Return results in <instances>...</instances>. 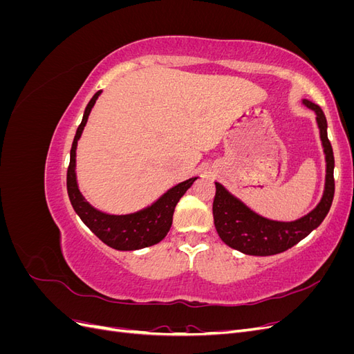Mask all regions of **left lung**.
Segmentation results:
<instances>
[{
  "label": "left lung",
  "mask_w": 354,
  "mask_h": 354,
  "mask_svg": "<svg viewBox=\"0 0 354 354\" xmlns=\"http://www.w3.org/2000/svg\"><path fill=\"white\" fill-rule=\"evenodd\" d=\"M303 103L315 111L320 130L324 152L326 158V181L325 192L319 205L307 216L295 221H274L264 218L250 209L238 198L230 195L220 183H216V196L212 203L214 224L221 241L230 248L248 255H274L292 248L307 234L312 233L325 220L335 194L334 181V152L328 140V124L320 106L310 100Z\"/></svg>",
  "instance_id": "1"
}]
</instances>
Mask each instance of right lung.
Masks as SVG:
<instances>
[{
	"label": "right lung",
	"instance_id": "right-lung-1",
	"mask_svg": "<svg viewBox=\"0 0 354 354\" xmlns=\"http://www.w3.org/2000/svg\"><path fill=\"white\" fill-rule=\"evenodd\" d=\"M102 91H97L85 108L82 121L75 134L72 149H71V162L68 167L66 186L68 195L71 199L75 212L84 221L95 236L104 242L113 250L120 251H134L142 250L146 246H152L162 241L173 224V214L180 198L186 194V190L195 183L198 177L189 178L183 183H178L167 194L160 196L151 207L127 216H111L99 209L93 208L90 203L84 199L77 185V174H75V156H77V145L85 124H87L88 115L93 106L97 100Z\"/></svg>",
	"mask_w": 354,
	"mask_h": 354
}]
</instances>
